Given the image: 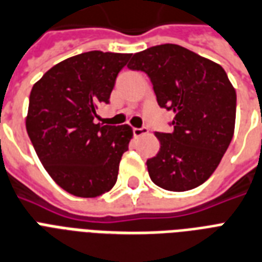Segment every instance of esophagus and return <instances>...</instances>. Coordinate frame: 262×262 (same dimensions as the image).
<instances>
[{
    "mask_svg": "<svg viewBox=\"0 0 262 262\" xmlns=\"http://www.w3.org/2000/svg\"><path fill=\"white\" fill-rule=\"evenodd\" d=\"M133 133L135 137H142V135H145L147 134V128L146 127H141V128H137V127H134Z\"/></svg>",
    "mask_w": 262,
    "mask_h": 262,
    "instance_id": "34e87169",
    "label": "esophagus"
}]
</instances>
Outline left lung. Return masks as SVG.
Instances as JSON below:
<instances>
[{
  "instance_id": "1",
  "label": "left lung",
  "mask_w": 262,
  "mask_h": 262,
  "mask_svg": "<svg viewBox=\"0 0 262 262\" xmlns=\"http://www.w3.org/2000/svg\"><path fill=\"white\" fill-rule=\"evenodd\" d=\"M149 76L161 108L175 117L172 133H156L160 150L146 161L150 179L169 191L206 182L231 143L236 93L222 66L179 45L135 53L127 66Z\"/></svg>"
}]
</instances>
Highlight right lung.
<instances>
[{
    "mask_svg": "<svg viewBox=\"0 0 262 262\" xmlns=\"http://www.w3.org/2000/svg\"><path fill=\"white\" fill-rule=\"evenodd\" d=\"M131 54L93 50L58 62L32 86L26 128L52 179L72 195L94 198L115 186L133 129L95 124Z\"/></svg>",
    "mask_w": 262,
    "mask_h": 262,
    "instance_id": "obj_1",
    "label": "right lung"
}]
</instances>
